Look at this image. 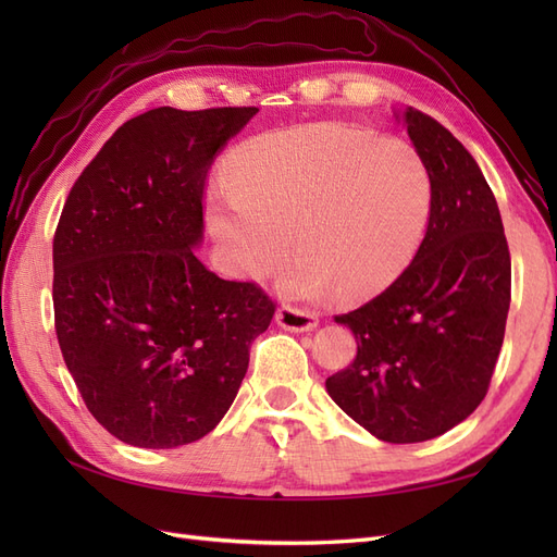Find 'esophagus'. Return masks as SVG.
Segmentation results:
<instances>
[{
	"mask_svg": "<svg viewBox=\"0 0 557 557\" xmlns=\"http://www.w3.org/2000/svg\"><path fill=\"white\" fill-rule=\"evenodd\" d=\"M276 320L283 330H290V332H309L318 325L315 311L305 307H290V305H283L276 311Z\"/></svg>",
	"mask_w": 557,
	"mask_h": 557,
	"instance_id": "obj_1",
	"label": "esophagus"
}]
</instances>
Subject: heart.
Segmentation results:
<instances>
[{"label": "heart", "instance_id": "b5f03b06", "mask_svg": "<svg viewBox=\"0 0 557 557\" xmlns=\"http://www.w3.org/2000/svg\"><path fill=\"white\" fill-rule=\"evenodd\" d=\"M227 188L209 201L211 230L232 267L264 276L288 256L283 288L348 299L391 285L423 244L430 170L407 139L320 123L274 132L232 158Z\"/></svg>", "mask_w": 557, "mask_h": 557}]
</instances>
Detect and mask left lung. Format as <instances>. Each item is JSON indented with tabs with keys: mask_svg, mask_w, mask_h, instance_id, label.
<instances>
[{
	"mask_svg": "<svg viewBox=\"0 0 557 557\" xmlns=\"http://www.w3.org/2000/svg\"><path fill=\"white\" fill-rule=\"evenodd\" d=\"M432 178L425 239L360 309L334 315L358 356L325 381L330 397L387 444H418L474 411L491 385L511 301V256L476 160L428 113L404 111Z\"/></svg>",
	"mask_w": 557,
	"mask_h": 557,
	"instance_id": "8db88e82",
	"label": "left lung"
}]
</instances>
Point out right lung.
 Wrapping results in <instances>:
<instances>
[{"instance_id":"1","label":"right lung","mask_w":557,"mask_h":557,"mask_svg":"<svg viewBox=\"0 0 557 557\" xmlns=\"http://www.w3.org/2000/svg\"><path fill=\"white\" fill-rule=\"evenodd\" d=\"M256 107H160L113 132L64 201L55 332L88 411L115 440L176 448L209 434L276 305L195 256L211 162Z\"/></svg>"}]
</instances>
